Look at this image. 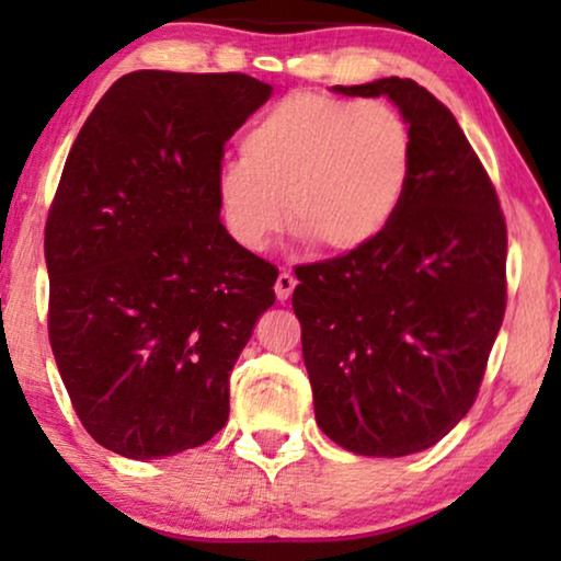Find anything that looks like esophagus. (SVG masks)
<instances>
[{"mask_svg": "<svg viewBox=\"0 0 561 561\" xmlns=\"http://www.w3.org/2000/svg\"><path fill=\"white\" fill-rule=\"evenodd\" d=\"M294 288H296V278L288 271H283L278 275V280H275V296H278V301H286V298L294 294Z\"/></svg>", "mask_w": 561, "mask_h": 561, "instance_id": "34e87169", "label": "esophagus"}]
</instances>
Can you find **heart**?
<instances>
[{
	"mask_svg": "<svg viewBox=\"0 0 561 561\" xmlns=\"http://www.w3.org/2000/svg\"><path fill=\"white\" fill-rule=\"evenodd\" d=\"M411 179L413 135L396 106L298 91L248 129L217 198L242 248L263 250L286 217L311 248L344 255L393 225Z\"/></svg>",
	"mask_w": 561,
	"mask_h": 561,
	"instance_id": "obj_1",
	"label": "heart"
}]
</instances>
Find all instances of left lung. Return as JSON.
<instances>
[{"label": "left lung", "mask_w": 561, "mask_h": 561, "mask_svg": "<svg viewBox=\"0 0 561 561\" xmlns=\"http://www.w3.org/2000/svg\"><path fill=\"white\" fill-rule=\"evenodd\" d=\"M388 96L413 135L409 196L363 250L298 265L294 311L317 424L365 457L434 447L478 398L505 313L508 229L455 114L411 79L334 87Z\"/></svg>", "instance_id": "left-lung-1"}]
</instances>
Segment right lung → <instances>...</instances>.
I'll list each match as a JSON object with an SVG mask.
<instances>
[{
  "label": "right lung",
  "instance_id": "add662e5",
  "mask_svg": "<svg viewBox=\"0 0 561 561\" xmlns=\"http://www.w3.org/2000/svg\"><path fill=\"white\" fill-rule=\"evenodd\" d=\"M271 87L244 73L135 71L99 99L48 221V336L102 447L158 459L229 419V373L275 301V265L219 219L225 145Z\"/></svg>",
  "mask_w": 561,
  "mask_h": 561
}]
</instances>
